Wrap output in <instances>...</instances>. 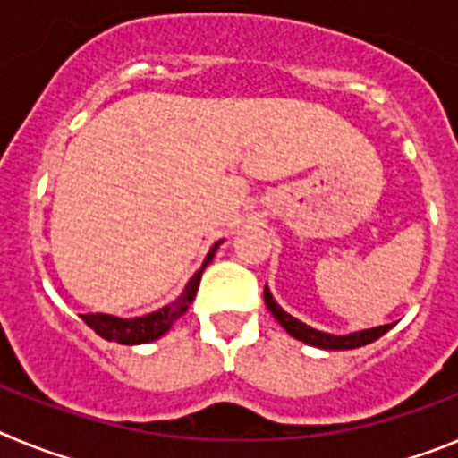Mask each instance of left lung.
<instances>
[{"mask_svg":"<svg viewBox=\"0 0 458 458\" xmlns=\"http://www.w3.org/2000/svg\"><path fill=\"white\" fill-rule=\"evenodd\" d=\"M264 301L268 305L270 314L277 318V323L284 327L286 333L291 335L298 342H305L310 346H317V349H326V351H349V349H360V346H367V344L376 342L378 337L390 330L394 323H387V326H376L369 327V330H358V333H349V335H330L323 333V330H317V327L307 326V323L298 321L295 317H291L289 311H284L282 307L275 302L273 293H270L268 284L264 289Z\"/></svg>","mask_w":458,"mask_h":458,"instance_id":"obj_1","label":"left lung"}]
</instances>
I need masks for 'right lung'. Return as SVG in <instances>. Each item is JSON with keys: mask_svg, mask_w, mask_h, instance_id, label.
Segmentation results:
<instances>
[{"mask_svg": "<svg viewBox=\"0 0 458 458\" xmlns=\"http://www.w3.org/2000/svg\"><path fill=\"white\" fill-rule=\"evenodd\" d=\"M220 245H222V241H217L216 245L208 250V254H206L201 268L197 270L192 277H190V282L185 284L183 293H181L174 302H169V305L160 307V310L151 311V314H144V317H135V318H119V317H112V314L96 311V314H82V321L87 323L89 327H93V330H96L100 337L107 339V342H119V344H125V346L156 342V339L163 337L169 327L174 326V321L183 317L185 311H188V307L192 305L194 295H197V289H199L201 273H204L206 266L213 261V257H216V252Z\"/></svg>", "mask_w": 458, "mask_h": 458, "instance_id": "obj_1", "label": "right lung"}]
</instances>
